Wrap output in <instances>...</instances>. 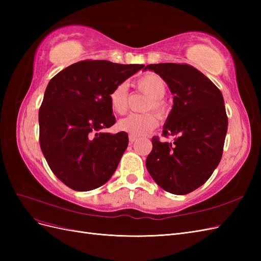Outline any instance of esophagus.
Returning a JSON list of instances; mask_svg holds the SVG:
<instances>
[{
	"mask_svg": "<svg viewBox=\"0 0 261 261\" xmlns=\"http://www.w3.org/2000/svg\"><path fill=\"white\" fill-rule=\"evenodd\" d=\"M137 140V137L136 136H133V135H129V143L130 144H133L134 141H136Z\"/></svg>",
	"mask_w": 261,
	"mask_h": 261,
	"instance_id": "esophagus-1",
	"label": "esophagus"
}]
</instances>
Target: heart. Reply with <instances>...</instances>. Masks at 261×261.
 Listing matches in <instances>:
<instances>
[{
    "mask_svg": "<svg viewBox=\"0 0 261 261\" xmlns=\"http://www.w3.org/2000/svg\"><path fill=\"white\" fill-rule=\"evenodd\" d=\"M134 85L139 91L150 97L145 107V111L153 110L161 116L167 114L168 106L163 99L165 92H167V86L159 75L153 73L145 74L139 77ZM110 106L114 113L120 115L125 114L127 111L128 92L125 84H120L114 87L110 93ZM158 125H159V117L152 112H148L144 114H130L123 118L118 122V128L128 133L129 135L138 137L147 135Z\"/></svg>",
    "mask_w": 261,
    "mask_h": 261,
    "instance_id": "b5f03b06",
    "label": "heart"
}]
</instances>
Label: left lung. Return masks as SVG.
Returning a JSON list of instances; mask_svg holds the SVG:
<instances>
[{
    "label": "left lung",
    "mask_w": 261,
    "mask_h": 261,
    "mask_svg": "<svg viewBox=\"0 0 261 261\" xmlns=\"http://www.w3.org/2000/svg\"><path fill=\"white\" fill-rule=\"evenodd\" d=\"M174 94L162 130L171 143L152 137L146 160L149 174L165 192L186 195L203 185L223 153L227 115L220 89L200 70L185 63L149 64Z\"/></svg>",
    "instance_id": "left-lung-1"
}]
</instances>
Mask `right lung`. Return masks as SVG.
Segmentation results:
<instances>
[{
	"mask_svg": "<svg viewBox=\"0 0 261 261\" xmlns=\"http://www.w3.org/2000/svg\"><path fill=\"white\" fill-rule=\"evenodd\" d=\"M144 65L85 60L49 82L39 109V141L51 171L78 192L111 178L128 145L127 133L112 135L110 93Z\"/></svg>",
	"mask_w": 261,
	"mask_h": 261,
	"instance_id": "add662e5",
	"label": "right lung"
}]
</instances>
